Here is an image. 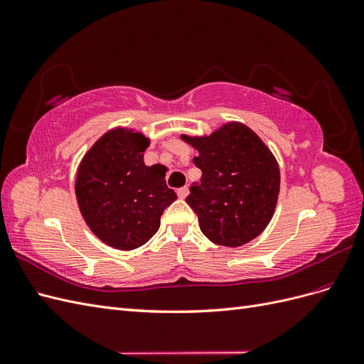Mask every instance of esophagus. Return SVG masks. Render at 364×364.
Wrapping results in <instances>:
<instances>
[{
  "mask_svg": "<svg viewBox=\"0 0 364 364\" xmlns=\"http://www.w3.org/2000/svg\"><path fill=\"white\" fill-rule=\"evenodd\" d=\"M188 193H190L188 186H182V188H179V190H178V196L181 197V199H185V197L188 196Z\"/></svg>",
  "mask_w": 364,
  "mask_h": 364,
  "instance_id": "34e87169",
  "label": "esophagus"
}]
</instances>
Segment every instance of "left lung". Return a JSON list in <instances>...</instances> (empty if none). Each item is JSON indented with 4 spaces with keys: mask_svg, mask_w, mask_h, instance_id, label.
I'll return each instance as SVG.
<instances>
[{
    "mask_svg": "<svg viewBox=\"0 0 364 364\" xmlns=\"http://www.w3.org/2000/svg\"><path fill=\"white\" fill-rule=\"evenodd\" d=\"M182 139L199 150L202 178L186 197L202 232L215 245L238 247L269 225L279 194V167L255 132L229 123L205 138Z\"/></svg>",
    "mask_w": 364,
    "mask_h": 364,
    "instance_id": "left-lung-1",
    "label": "left lung"
}]
</instances>
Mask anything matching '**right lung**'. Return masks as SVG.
<instances>
[{
	"label": "right lung",
	"instance_id": "right-lung-1",
	"mask_svg": "<svg viewBox=\"0 0 364 364\" xmlns=\"http://www.w3.org/2000/svg\"><path fill=\"white\" fill-rule=\"evenodd\" d=\"M149 139L126 129L107 132L86 153L75 197L86 225L107 246L136 249L158 232L164 209L178 196L159 164L147 167Z\"/></svg>",
	"mask_w": 364,
	"mask_h": 364
}]
</instances>
